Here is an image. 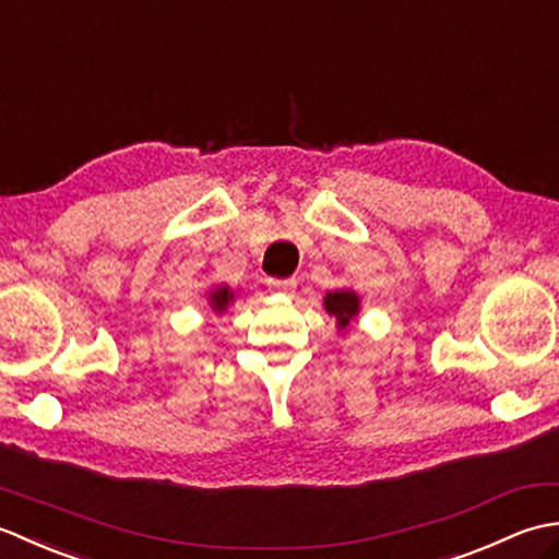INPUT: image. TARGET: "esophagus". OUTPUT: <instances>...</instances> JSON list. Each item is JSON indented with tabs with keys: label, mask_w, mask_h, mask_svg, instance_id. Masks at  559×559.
Here are the masks:
<instances>
[{
	"label": "esophagus",
	"mask_w": 559,
	"mask_h": 559,
	"mask_svg": "<svg viewBox=\"0 0 559 559\" xmlns=\"http://www.w3.org/2000/svg\"><path fill=\"white\" fill-rule=\"evenodd\" d=\"M269 288H271L273 293L288 295V293L295 290V278H271V281H269Z\"/></svg>",
	"instance_id": "esophagus-1"
}]
</instances>
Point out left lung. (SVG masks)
I'll return each instance as SVG.
<instances>
[{
    "label": "left lung",
    "instance_id": "8db88e82",
    "mask_svg": "<svg viewBox=\"0 0 559 559\" xmlns=\"http://www.w3.org/2000/svg\"><path fill=\"white\" fill-rule=\"evenodd\" d=\"M324 310L336 317V324L338 329H346L355 317L360 312V298L355 290H334V293H326L324 298Z\"/></svg>",
    "mask_w": 559,
    "mask_h": 559
}]
</instances>
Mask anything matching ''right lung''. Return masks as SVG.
<instances>
[{
  "mask_svg": "<svg viewBox=\"0 0 559 559\" xmlns=\"http://www.w3.org/2000/svg\"><path fill=\"white\" fill-rule=\"evenodd\" d=\"M230 302H233V290L228 286H218L209 293V305L216 314H223L228 310Z\"/></svg>",
  "mask_w": 559,
  "mask_h": 559,
  "instance_id": "add662e5",
  "label": "right lung"
}]
</instances>
